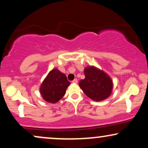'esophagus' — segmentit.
Masks as SVG:
<instances>
[{
    "mask_svg": "<svg viewBox=\"0 0 148 148\" xmlns=\"http://www.w3.org/2000/svg\"><path fill=\"white\" fill-rule=\"evenodd\" d=\"M72 83H74V84H77V83H78V80H77V79H75L73 80Z\"/></svg>",
    "mask_w": 148,
    "mask_h": 148,
    "instance_id": "obj_1",
    "label": "esophagus"
}]
</instances>
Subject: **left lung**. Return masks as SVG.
Wrapping results in <instances>:
<instances>
[{"instance_id":"1","label":"left lung","mask_w":148,"mask_h":148,"mask_svg":"<svg viewBox=\"0 0 148 148\" xmlns=\"http://www.w3.org/2000/svg\"><path fill=\"white\" fill-rule=\"evenodd\" d=\"M84 74L86 77L80 81L79 86L88 97L99 101L111 95L113 81L108 74L94 66L86 67Z\"/></svg>"}]
</instances>
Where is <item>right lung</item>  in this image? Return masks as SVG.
<instances>
[{
  "mask_svg": "<svg viewBox=\"0 0 148 148\" xmlns=\"http://www.w3.org/2000/svg\"><path fill=\"white\" fill-rule=\"evenodd\" d=\"M70 85L67 76L58 69L49 73L40 86V91L42 97L49 103H56L62 98L66 90Z\"/></svg>",
  "mask_w": 148,
  "mask_h": 148,
  "instance_id": "1",
  "label": "right lung"
}]
</instances>
